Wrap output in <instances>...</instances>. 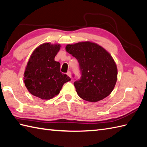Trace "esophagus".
Here are the masks:
<instances>
[{"instance_id": "34e87169", "label": "esophagus", "mask_w": 147, "mask_h": 147, "mask_svg": "<svg viewBox=\"0 0 147 147\" xmlns=\"http://www.w3.org/2000/svg\"><path fill=\"white\" fill-rule=\"evenodd\" d=\"M67 76H69L70 78H71V71H67Z\"/></svg>"}]
</instances>
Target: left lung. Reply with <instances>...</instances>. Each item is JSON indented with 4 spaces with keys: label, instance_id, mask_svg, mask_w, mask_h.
I'll use <instances>...</instances> for the list:
<instances>
[{
    "label": "left lung",
    "instance_id": "obj_1",
    "mask_svg": "<svg viewBox=\"0 0 147 147\" xmlns=\"http://www.w3.org/2000/svg\"><path fill=\"white\" fill-rule=\"evenodd\" d=\"M65 51L79 62L82 76L74 82L79 96L96 102L111 94L117 82V69L107 51L90 42L67 45Z\"/></svg>",
    "mask_w": 147,
    "mask_h": 147
}]
</instances>
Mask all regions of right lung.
<instances>
[{
    "label": "right lung",
    "instance_id": "add662e5",
    "mask_svg": "<svg viewBox=\"0 0 147 147\" xmlns=\"http://www.w3.org/2000/svg\"><path fill=\"white\" fill-rule=\"evenodd\" d=\"M60 47V44L43 43L30 56L24 82L31 94L43 100L51 99L59 94L65 83L71 80L61 73L60 63L54 60Z\"/></svg>",
    "mask_w": 147,
    "mask_h": 147
}]
</instances>
